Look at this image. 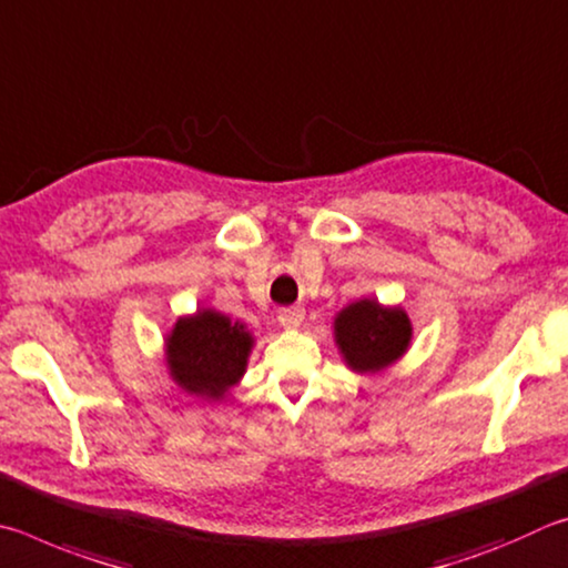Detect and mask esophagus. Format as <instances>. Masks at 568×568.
Masks as SVG:
<instances>
[{
	"instance_id": "esophagus-1",
	"label": "esophagus",
	"mask_w": 568,
	"mask_h": 568,
	"mask_svg": "<svg viewBox=\"0 0 568 568\" xmlns=\"http://www.w3.org/2000/svg\"><path fill=\"white\" fill-rule=\"evenodd\" d=\"M302 320H304L302 306H286V310H278V324H282L284 329H296V326L302 324Z\"/></svg>"
}]
</instances>
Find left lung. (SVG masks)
<instances>
[{"mask_svg": "<svg viewBox=\"0 0 568 568\" xmlns=\"http://www.w3.org/2000/svg\"><path fill=\"white\" fill-rule=\"evenodd\" d=\"M336 344L354 372H379L399 359L412 339V324L402 310H382L376 302H356L336 316Z\"/></svg>", "mask_w": 568, "mask_h": 568, "instance_id": "1", "label": "left lung"}]
</instances>
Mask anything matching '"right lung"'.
I'll use <instances>...</instances> for the list:
<instances>
[{
	"label": "right lung",
	"instance_id": "obj_1",
	"mask_svg": "<svg viewBox=\"0 0 568 568\" xmlns=\"http://www.w3.org/2000/svg\"><path fill=\"white\" fill-rule=\"evenodd\" d=\"M252 336L244 324L216 312L179 320L166 344L169 369L189 394L219 399L246 369Z\"/></svg>",
	"mask_w": 568,
	"mask_h": 568
}]
</instances>
